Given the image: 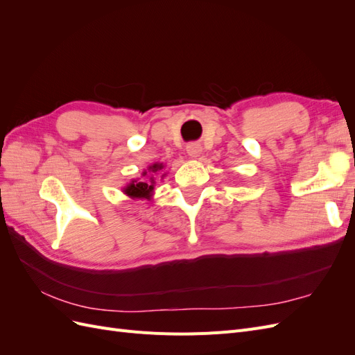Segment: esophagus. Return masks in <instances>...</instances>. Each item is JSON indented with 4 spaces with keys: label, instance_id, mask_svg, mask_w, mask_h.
I'll use <instances>...</instances> for the list:
<instances>
[{
    "label": "esophagus",
    "instance_id": "obj_1",
    "mask_svg": "<svg viewBox=\"0 0 355 355\" xmlns=\"http://www.w3.org/2000/svg\"><path fill=\"white\" fill-rule=\"evenodd\" d=\"M201 145H198V144H189L188 146H187V153H188V155L189 157H192V158H196V157H198L200 154H201Z\"/></svg>",
    "mask_w": 355,
    "mask_h": 355
}]
</instances>
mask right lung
<instances>
[{"instance_id":"right-lung-1","label":"right lung","mask_w":355,"mask_h":355,"mask_svg":"<svg viewBox=\"0 0 355 355\" xmlns=\"http://www.w3.org/2000/svg\"><path fill=\"white\" fill-rule=\"evenodd\" d=\"M163 164L161 163H155L153 166L148 167V171H153V173H158V171L163 170ZM148 173L146 171H144L142 176H146ZM154 184H155V179H154V175H151L149 178H146V180H142V182H137V180H132L130 184H128L123 192L124 194H127L128 197L132 198H146L149 200L153 196L154 192Z\"/></svg>"}]
</instances>
